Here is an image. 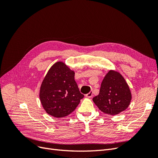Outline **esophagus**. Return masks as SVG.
Returning <instances> with one entry per match:
<instances>
[{
    "label": "esophagus",
    "instance_id": "34e87169",
    "mask_svg": "<svg viewBox=\"0 0 158 158\" xmlns=\"http://www.w3.org/2000/svg\"><path fill=\"white\" fill-rule=\"evenodd\" d=\"M92 95H93V91H90V92L88 94H87L86 95H85V97L88 98H90L92 97Z\"/></svg>",
    "mask_w": 158,
    "mask_h": 158
}]
</instances>
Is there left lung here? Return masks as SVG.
I'll use <instances>...</instances> for the list:
<instances>
[{
  "label": "left lung",
  "instance_id": "1",
  "mask_svg": "<svg viewBox=\"0 0 158 158\" xmlns=\"http://www.w3.org/2000/svg\"><path fill=\"white\" fill-rule=\"evenodd\" d=\"M131 99L125 78L118 72L111 70L104 77L99 94L93 98V102L104 113L114 115L127 109Z\"/></svg>",
  "mask_w": 158,
  "mask_h": 158
}]
</instances>
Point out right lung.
<instances>
[{
  "label": "right lung",
  "mask_w": 158,
  "mask_h": 158,
  "mask_svg": "<svg viewBox=\"0 0 158 158\" xmlns=\"http://www.w3.org/2000/svg\"><path fill=\"white\" fill-rule=\"evenodd\" d=\"M74 72L63 62L52 65L43 80L40 91L43 107L50 115L64 117L73 112L84 95L74 80Z\"/></svg>",
  "instance_id": "obj_1"
}]
</instances>
